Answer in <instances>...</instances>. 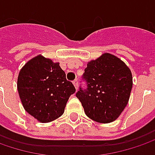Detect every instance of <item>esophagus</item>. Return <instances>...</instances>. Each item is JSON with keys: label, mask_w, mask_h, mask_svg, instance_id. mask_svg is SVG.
I'll list each match as a JSON object with an SVG mask.
<instances>
[{"label": "esophagus", "mask_w": 155, "mask_h": 155, "mask_svg": "<svg viewBox=\"0 0 155 155\" xmlns=\"http://www.w3.org/2000/svg\"><path fill=\"white\" fill-rule=\"evenodd\" d=\"M73 84H74V86L75 87V89H78V81L77 80H74V81H73Z\"/></svg>", "instance_id": "esophagus-1"}]
</instances>
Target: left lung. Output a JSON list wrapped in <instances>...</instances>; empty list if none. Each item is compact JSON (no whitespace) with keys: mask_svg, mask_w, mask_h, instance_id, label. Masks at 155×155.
<instances>
[{"mask_svg":"<svg viewBox=\"0 0 155 155\" xmlns=\"http://www.w3.org/2000/svg\"><path fill=\"white\" fill-rule=\"evenodd\" d=\"M83 78L87 88L76 96L87 116L98 123L115 121L129 102L132 87V74L123 60L105 52L87 62Z\"/></svg>","mask_w":155,"mask_h":155,"instance_id":"1","label":"left lung"}]
</instances>
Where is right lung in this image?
I'll return each mask as SVG.
<instances>
[{
  "label": "right lung",
  "instance_id": "right-lung-1",
  "mask_svg": "<svg viewBox=\"0 0 155 155\" xmlns=\"http://www.w3.org/2000/svg\"><path fill=\"white\" fill-rule=\"evenodd\" d=\"M17 90L24 110L40 123H49L64 113L75 87L59 62L38 55L20 70Z\"/></svg>",
  "mask_w": 155,
  "mask_h": 155
}]
</instances>
